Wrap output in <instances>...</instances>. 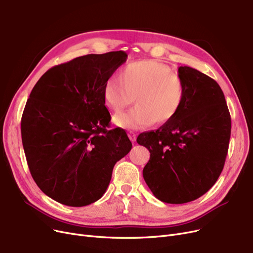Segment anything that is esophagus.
I'll use <instances>...</instances> for the list:
<instances>
[{"instance_id": "obj_1", "label": "esophagus", "mask_w": 253, "mask_h": 253, "mask_svg": "<svg viewBox=\"0 0 253 253\" xmlns=\"http://www.w3.org/2000/svg\"><path fill=\"white\" fill-rule=\"evenodd\" d=\"M128 137H129V139L131 141L134 142L136 140V133L133 132V131H129V132H128Z\"/></svg>"}]
</instances>
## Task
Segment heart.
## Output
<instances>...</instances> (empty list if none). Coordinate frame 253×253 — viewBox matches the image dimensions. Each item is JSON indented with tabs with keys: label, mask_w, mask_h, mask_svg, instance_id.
<instances>
[{
	"label": "heart",
	"mask_w": 253,
	"mask_h": 253,
	"mask_svg": "<svg viewBox=\"0 0 253 253\" xmlns=\"http://www.w3.org/2000/svg\"><path fill=\"white\" fill-rule=\"evenodd\" d=\"M105 106L120 113L134 101L126 113L116 115L114 124L124 129H141L155 122L164 125L180 113L185 101V84L169 65L156 60L127 64L119 78L108 79L102 90Z\"/></svg>",
	"instance_id": "obj_1"
}]
</instances>
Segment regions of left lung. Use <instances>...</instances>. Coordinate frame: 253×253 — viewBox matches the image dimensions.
<instances>
[{"instance_id": "8db88e82", "label": "left lung", "mask_w": 253, "mask_h": 253, "mask_svg": "<svg viewBox=\"0 0 253 253\" xmlns=\"http://www.w3.org/2000/svg\"><path fill=\"white\" fill-rule=\"evenodd\" d=\"M185 101L180 113L156 131L140 133L150 160L142 170L158 200L185 204L204 195L220 175L228 151L232 121L219 84L201 71L181 66Z\"/></svg>"}]
</instances>
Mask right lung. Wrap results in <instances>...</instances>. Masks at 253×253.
I'll list each match as a JSON object with an SVG mask.
<instances>
[{
	"label": "right lung",
	"instance_id": "obj_1",
	"mask_svg": "<svg viewBox=\"0 0 253 253\" xmlns=\"http://www.w3.org/2000/svg\"><path fill=\"white\" fill-rule=\"evenodd\" d=\"M127 60L123 50L86 54L47 70L21 117L29 169L50 199L84 207L99 199L115 164L132 148L124 129L109 127L105 82Z\"/></svg>",
	"mask_w": 253,
	"mask_h": 253
}]
</instances>
